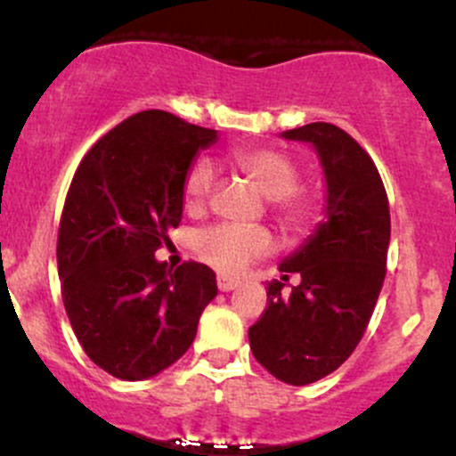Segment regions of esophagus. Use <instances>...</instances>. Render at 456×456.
I'll list each match as a JSON object with an SVG mask.
<instances>
[{"instance_id":"1","label":"esophagus","mask_w":456,"mask_h":456,"mask_svg":"<svg viewBox=\"0 0 456 456\" xmlns=\"http://www.w3.org/2000/svg\"><path fill=\"white\" fill-rule=\"evenodd\" d=\"M238 287H240V282H238V280L227 278V275H218V289L223 293L233 291V289H238Z\"/></svg>"}]
</instances>
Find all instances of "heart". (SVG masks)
<instances>
[{"mask_svg":"<svg viewBox=\"0 0 456 456\" xmlns=\"http://www.w3.org/2000/svg\"><path fill=\"white\" fill-rule=\"evenodd\" d=\"M233 167L271 199L275 216L287 232H302L314 218V202L296 190L300 183L297 163L273 147H238L229 154ZM214 187V165L196 160L183 181V199L190 211L205 207ZM196 256L216 271L238 273L251 260L271 249V233L262 227L240 224H214L200 229L191 240Z\"/></svg>","mask_w":456,"mask_h":456,"instance_id":"b5f03b06","label":"heart"}]
</instances>
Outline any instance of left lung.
Instances as JSON below:
<instances>
[{
    "mask_svg": "<svg viewBox=\"0 0 456 456\" xmlns=\"http://www.w3.org/2000/svg\"><path fill=\"white\" fill-rule=\"evenodd\" d=\"M282 139L314 145L326 181L324 220L284 257L300 275L266 287V309L249 329L254 357L280 381L306 386L330 375L360 344L386 278L390 211L384 183L362 145L333 123H309Z\"/></svg>",
    "mask_w": 456,
    "mask_h": 456,
    "instance_id": "1",
    "label": "left lung"
}]
</instances>
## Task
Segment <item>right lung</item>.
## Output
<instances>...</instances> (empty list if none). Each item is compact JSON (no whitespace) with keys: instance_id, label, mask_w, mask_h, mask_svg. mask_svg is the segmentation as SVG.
<instances>
[{"instance_id":"add662e5","label":"right lung","mask_w":456,"mask_h":456,"mask_svg":"<svg viewBox=\"0 0 456 456\" xmlns=\"http://www.w3.org/2000/svg\"><path fill=\"white\" fill-rule=\"evenodd\" d=\"M218 132L163 110L118 123L77 167L63 205L57 266L63 306L86 355L141 381L185 355L218 293L207 265L154 257L183 218V181Z\"/></svg>"}]
</instances>
